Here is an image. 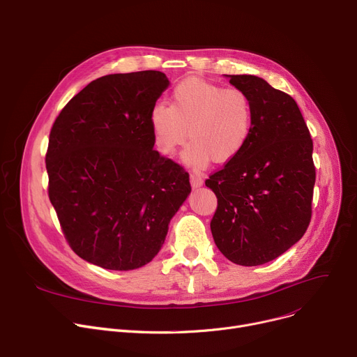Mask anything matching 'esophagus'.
<instances>
[{"label":"esophagus","instance_id":"obj_1","mask_svg":"<svg viewBox=\"0 0 357 357\" xmlns=\"http://www.w3.org/2000/svg\"><path fill=\"white\" fill-rule=\"evenodd\" d=\"M190 183H192L193 187H200V185L203 184V178H202L200 174L192 173V174H190Z\"/></svg>","mask_w":357,"mask_h":357}]
</instances>
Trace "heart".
<instances>
[{
    "mask_svg": "<svg viewBox=\"0 0 357 357\" xmlns=\"http://www.w3.org/2000/svg\"><path fill=\"white\" fill-rule=\"evenodd\" d=\"M150 123L154 144L164 155L174 154L188 137V164H226L245 150L252 135L254 105L242 89L192 77L174 88L170 107L157 105Z\"/></svg>",
    "mask_w": 357,
    "mask_h": 357,
    "instance_id": "b5f03b06",
    "label": "heart"
}]
</instances>
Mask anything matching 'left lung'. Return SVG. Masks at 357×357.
Returning <instances> with one entry per match:
<instances>
[{"instance_id": "obj_1", "label": "left lung", "mask_w": 357, "mask_h": 357, "mask_svg": "<svg viewBox=\"0 0 357 357\" xmlns=\"http://www.w3.org/2000/svg\"><path fill=\"white\" fill-rule=\"evenodd\" d=\"M229 82L252 99L254 130L245 150L206 180L218 197L211 229L229 261L257 266L282 255L310 225L312 139L288 93L252 75Z\"/></svg>"}]
</instances>
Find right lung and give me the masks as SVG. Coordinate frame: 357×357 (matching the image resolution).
<instances>
[{"mask_svg":"<svg viewBox=\"0 0 357 357\" xmlns=\"http://www.w3.org/2000/svg\"><path fill=\"white\" fill-rule=\"evenodd\" d=\"M167 86L157 70L102 76L52 127L49 199L73 252L100 268L149 264L192 192L183 167L154 150L150 116Z\"/></svg>","mask_w":357,"mask_h":357,"instance_id":"obj_1","label":"right lung"}]
</instances>
